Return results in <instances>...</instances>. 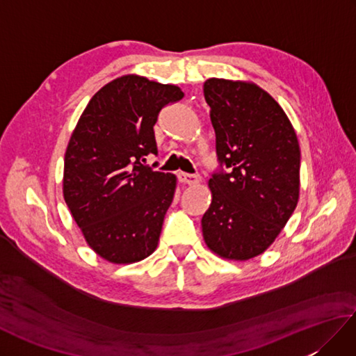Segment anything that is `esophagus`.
<instances>
[{
  "instance_id": "obj_1",
  "label": "esophagus",
  "mask_w": 356,
  "mask_h": 356,
  "mask_svg": "<svg viewBox=\"0 0 356 356\" xmlns=\"http://www.w3.org/2000/svg\"><path fill=\"white\" fill-rule=\"evenodd\" d=\"M179 180L182 184H186V185H195L200 182V176L199 174H188V172H180L179 174Z\"/></svg>"
}]
</instances>
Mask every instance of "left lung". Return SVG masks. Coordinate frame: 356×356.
<instances>
[{"label":"left lung","mask_w":356,"mask_h":356,"mask_svg":"<svg viewBox=\"0 0 356 356\" xmlns=\"http://www.w3.org/2000/svg\"><path fill=\"white\" fill-rule=\"evenodd\" d=\"M203 95L220 163L209 179L203 238L223 259L249 260L266 251L297 207L298 139L283 108L252 82L211 78Z\"/></svg>","instance_id":"left-lung-1"}]
</instances>
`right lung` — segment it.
Masks as SVG:
<instances>
[{
	"label": "right lung",
	"mask_w": 356,
	"mask_h": 356,
	"mask_svg": "<svg viewBox=\"0 0 356 356\" xmlns=\"http://www.w3.org/2000/svg\"><path fill=\"white\" fill-rule=\"evenodd\" d=\"M184 97L176 86L127 74L97 92L82 113L64 159V200L88 246L111 263L154 252L176 176L147 165L157 154L161 110Z\"/></svg>",
	"instance_id": "1"
}]
</instances>
